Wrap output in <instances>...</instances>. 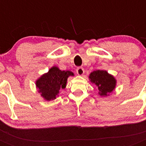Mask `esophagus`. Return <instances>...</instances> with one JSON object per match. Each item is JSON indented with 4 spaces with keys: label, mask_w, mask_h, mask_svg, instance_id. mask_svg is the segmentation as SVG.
I'll return each mask as SVG.
<instances>
[{
    "label": "esophagus",
    "mask_w": 146,
    "mask_h": 146,
    "mask_svg": "<svg viewBox=\"0 0 146 146\" xmlns=\"http://www.w3.org/2000/svg\"><path fill=\"white\" fill-rule=\"evenodd\" d=\"M76 73L79 76H82L84 74V69L82 68V67H78L76 69Z\"/></svg>",
    "instance_id": "esophagus-1"
}]
</instances>
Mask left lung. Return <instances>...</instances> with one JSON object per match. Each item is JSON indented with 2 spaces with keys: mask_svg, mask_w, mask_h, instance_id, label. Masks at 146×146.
Listing matches in <instances>:
<instances>
[{
  "mask_svg": "<svg viewBox=\"0 0 146 146\" xmlns=\"http://www.w3.org/2000/svg\"><path fill=\"white\" fill-rule=\"evenodd\" d=\"M89 79L92 84H95L98 89V95L102 97H107L115 90L117 80L107 70H98L92 72Z\"/></svg>",
  "mask_w": 146,
  "mask_h": 146,
  "instance_id": "1",
  "label": "left lung"
}]
</instances>
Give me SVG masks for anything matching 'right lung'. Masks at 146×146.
<instances>
[{
	"label": "right lung",
	"mask_w": 146,
	"mask_h": 146,
	"mask_svg": "<svg viewBox=\"0 0 146 146\" xmlns=\"http://www.w3.org/2000/svg\"><path fill=\"white\" fill-rule=\"evenodd\" d=\"M73 76L72 71L61 70L57 66H54L37 79L35 86L44 100L53 101L59 96L60 89L66 88L67 79Z\"/></svg>",
	"instance_id": "right-lung-1"
}]
</instances>
